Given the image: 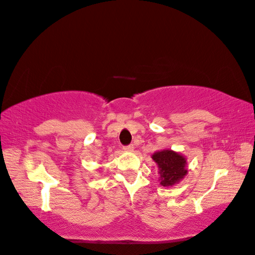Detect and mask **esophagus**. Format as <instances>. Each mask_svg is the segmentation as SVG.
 <instances>
[{
  "mask_svg": "<svg viewBox=\"0 0 255 255\" xmlns=\"http://www.w3.org/2000/svg\"><path fill=\"white\" fill-rule=\"evenodd\" d=\"M124 150L127 151V152H132L133 151V144H129V145H125Z\"/></svg>",
  "mask_w": 255,
  "mask_h": 255,
  "instance_id": "1",
  "label": "esophagus"
}]
</instances>
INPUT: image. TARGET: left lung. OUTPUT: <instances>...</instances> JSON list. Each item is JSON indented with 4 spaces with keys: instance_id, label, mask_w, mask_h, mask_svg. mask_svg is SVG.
I'll use <instances>...</instances> for the list:
<instances>
[{
    "instance_id": "1",
    "label": "left lung",
    "mask_w": 255,
    "mask_h": 255,
    "mask_svg": "<svg viewBox=\"0 0 255 255\" xmlns=\"http://www.w3.org/2000/svg\"><path fill=\"white\" fill-rule=\"evenodd\" d=\"M151 158L159 169L160 185L172 187L187 175V159L183 154L171 149L156 151Z\"/></svg>"
}]
</instances>
